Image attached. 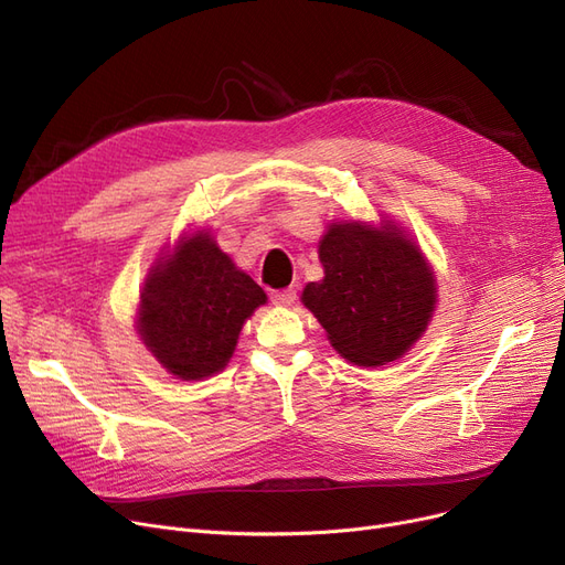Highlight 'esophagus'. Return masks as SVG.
<instances>
[{
    "label": "esophagus",
    "instance_id": "esophagus-1",
    "mask_svg": "<svg viewBox=\"0 0 565 565\" xmlns=\"http://www.w3.org/2000/svg\"><path fill=\"white\" fill-rule=\"evenodd\" d=\"M269 300L277 307H290L296 302V290L294 288H284V290H271Z\"/></svg>",
    "mask_w": 565,
    "mask_h": 565
}]
</instances>
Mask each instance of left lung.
<instances>
[{
    "mask_svg": "<svg viewBox=\"0 0 565 565\" xmlns=\"http://www.w3.org/2000/svg\"><path fill=\"white\" fill-rule=\"evenodd\" d=\"M319 258L326 277L305 286L302 305L342 359L386 365L424 335L437 302L435 275L393 221L328 225Z\"/></svg>",
    "mask_w": 565,
    "mask_h": 565,
    "instance_id": "obj_1",
    "label": "left lung"
}]
</instances>
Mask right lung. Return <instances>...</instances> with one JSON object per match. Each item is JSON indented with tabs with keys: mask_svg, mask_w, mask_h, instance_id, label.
Returning <instances> with one entry per match:
<instances>
[{
	"mask_svg": "<svg viewBox=\"0 0 565 565\" xmlns=\"http://www.w3.org/2000/svg\"><path fill=\"white\" fill-rule=\"evenodd\" d=\"M265 300V290L198 230L146 275L137 330L174 377H212L233 359L244 321Z\"/></svg>",
	"mask_w": 565,
	"mask_h": 565,
	"instance_id": "add662e5",
	"label": "right lung"
}]
</instances>
